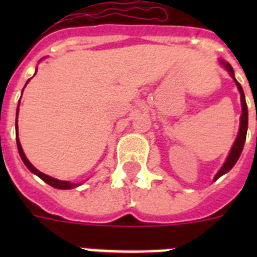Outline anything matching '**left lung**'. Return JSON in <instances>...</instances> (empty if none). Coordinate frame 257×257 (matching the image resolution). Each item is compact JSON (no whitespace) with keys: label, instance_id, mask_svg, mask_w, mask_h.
<instances>
[{"label":"left lung","instance_id":"obj_1","mask_svg":"<svg viewBox=\"0 0 257 257\" xmlns=\"http://www.w3.org/2000/svg\"><path fill=\"white\" fill-rule=\"evenodd\" d=\"M220 64L228 70V73L231 74V77L235 80L236 85H237V89H239L240 92V98H241V109H243V113H241V117H240V128H239V135L236 137L235 143H233V147H232L231 152L228 155L227 160L224 163V165L220 168V171L216 173L215 180H217L220 176H223L224 173H227V172L231 171L233 168V165L236 164V161L239 160L240 155H241V151L244 148V143H245V137H247V128H248V109H247V102H245V96H244V92H243V88L240 85L237 80L235 78V73H233V68H232L228 62L225 61H220Z\"/></svg>","mask_w":257,"mask_h":257}]
</instances>
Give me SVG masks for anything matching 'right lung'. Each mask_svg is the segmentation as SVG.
Masks as SVG:
<instances>
[{
    "instance_id": "1",
    "label": "right lung",
    "mask_w": 257,
    "mask_h": 257,
    "mask_svg": "<svg viewBox=\"0 0 257 257\" xmlns=\"http://www.w3.org/2000/svg\"><path fill=\"white\" fill-rule=\"evenodd\" d=\"M28 82H29V80H28ZM26 82V84H28ZM18 106H20V101H18ZM16 116H18V108H17V113H16ZM16 135H17V117H16ZM17 140V148H18V153H20V157H21V160L24 161V164L28 167V169H29L30 172H33L34 175H37L38 177L41 180H44L46 184H49L50 187L53 188H57V189H72V188H76L78 187V184H74V183H69V181H61V180H57V179H53V177H50V176L45 175V173H42V172L38 171L37 168H34L33 165L30 164L29 160L26 159L25 153H24V151H22V147L21 144H20V140H18V137L16 139Z\"/></svg>"
}]
</instances>
